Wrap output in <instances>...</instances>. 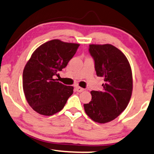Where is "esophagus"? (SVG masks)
Returning <instances> with one entry per match:
<instances>
[{
  "mask_svg": "<svg viewBox=\"0 0 154 154\" xmlns=\"http://www.w3.org/2000/svg\"><path fill=\"white\" fill-rule=\"evenodd\" d=\"M75 89H76V90H77V91H79V92H82V91H84V89L83 88H82V87H78V86L76 87Z\"/></svg>",
  "mask_w": 154,
  "mask_h": 154,
  "instance_id": "1",
  "label": "esophagus"
}]
</instances>
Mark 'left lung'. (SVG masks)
I'll use <instances>...</instances> for the list:
<instances>
[{
  "label": "left lung",
  "mask_w": 154,
  "mask_h": 154,
  "mask_svg": "<svg viewBox=\"0 0 154 154\" xmlns=\"http://www.w3.org/2000/svg\"><path fill=\"white\" fill-rule=\"evenodd\" d=\"M97 75L104 78L102 91H91V100L84 104L94 122L106 123L116 119L129 104L133 89L131 69L123 52L110 44L89 45Z\"/></svg>",
  "instance_id": "8db88e82"
}]
</instances>
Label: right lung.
<instances>
[{
    "mask_svg": "<svg viewBox=\"0 0 154 154\" xmlns=\"http://www.w3.org/2000/svg\"><path fill=\"white\" fill-rule=\"evenodd\" d=\"M79 45L52 40L35 50L24 68L23 87L27 102L32 109L45 116L63 109L73 93V87L56 81L77 52Z\"/></svg>",
    "mask_w": 154,
    "mask_h": 154,
    "instance_id": "add662e5",
    "label": "right lung"
}]
</instances>
